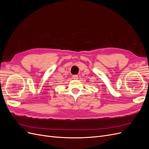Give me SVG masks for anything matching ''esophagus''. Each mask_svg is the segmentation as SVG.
<instances>
[{
    "instance_id": "1",
    "label": "esophagus",
    "mask_w": 149,
    "mask_h": 149,
    "mask_svg": "<svg viewBox=\"0 0 149 149\" xmlns=\"http://www.w3.org/2000/svg\"><path fill=\"white\" fill-rule=\"evenodd\" d=\"M72 78H73V79H78V75H73Z\"/></svg>"
}]
</instances>
